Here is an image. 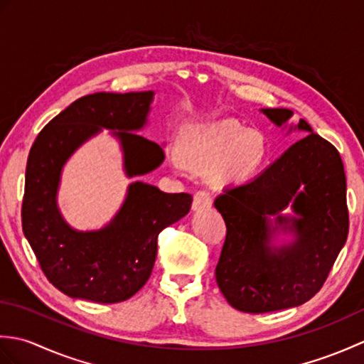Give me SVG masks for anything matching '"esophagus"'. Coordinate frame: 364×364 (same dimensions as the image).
Masks as SVG:
<instances>
[{
	"mask_svg": "<svg viewBox=\"0 0 364 364\" xmlns=\"http://www.w3.org/2000/svg\"><path fill=\"white\" fill-rule=\"evenodd\" d=\"M211 205H213V198L210 196V192L206 191L196 192L194 202H192V210L202 211V210H206V208H211Z\"/></svg>",
	"mask_w": 364,
	"mask_h": 364,
	"instance_id": "esophagus-1",
	"label": "esophagus"
}]
</instances>
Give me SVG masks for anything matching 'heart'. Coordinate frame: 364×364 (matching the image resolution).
<instances>
[{
  "mask_svg": "<svg viewBox=\"0 0 364 364\" xmlns=\"http://www.w3.org/2000/svg\"><path fill=\"white\" fill-rule=\"evenodd\" d=\"M267 154L266 136L247 129L235 120H222L191 129L184 136L183 151L172 150L170 162L178 170L189 164L203 170L213 184L242 181L261 167Z\"/></svg>",
  "mask_w": 364,
  "mask_h": 364,
  "instance_id": "heart-1",
  "label": "heart"
}]
</instances>
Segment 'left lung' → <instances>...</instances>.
I'll return each instance as SVG.
<instances>
[{"mask_svg":"<svg viewBox=\"0 0 364 364\" xmlns=\"http://www.w3.org/2000/svg\"><path fill=\"white\" fill-rule=\"evenodd\" d=\"M261 112L277 127L294 114L283 107ZM296 128L308 134L253 180L225 188L214 200L227 225L215 280L239 311L259 314L305 304L327 280L349 233L341 156L305 120ZM288 205L296 214L292 218L281 213ZM280 230L294 234V241L274 246Z\"/></svg>","mask_w":364,"mask_h":364,"instance_id":"obj_1","label":"left lung"}]
</instances>
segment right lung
<instances>
[{"label":"right lung","mask_w":364,"mask_h":364,"mask_svg":"<svg viewBox=\"0 0 364 364\" xmlns=\"http://www.w3.org/2000/svg\"><path fill=\"white\" fill-rule=\"evenodd\" d=\"M153 95L149 90L81 97L56 115L31 146L23 233L45 277L68 297L97 304L133 297L151 275L158 235L191 210V194H167L142 181L129 184L120 210L100 230L72 228L58 208L64 164L102 128L112 129L120 141L127 176L145 175L161 166L162 146L136 134L145 127Z\"/></svg>","instance_id":"obj_1"}]
</instances>
